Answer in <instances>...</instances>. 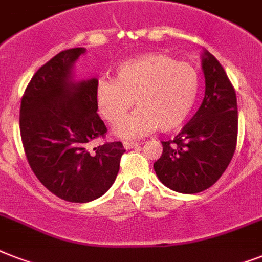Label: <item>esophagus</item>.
<instances>
[{
	"instance_id": "34e87169",
	"label": "esophagus",
	"mask_w": 262,
	"mask_h": 262,
	"mask_svg": "<svg viewBox=\"0 0 262 262\" xmlns=\"http://www.w3.org/2000/svg\"><path fill=\"white\" fill-rule=\"evenodd\" d=\"M140 144L136 143V141H123V147L125 149H132V148H137Z\"/></svg>"
}]
</instances>
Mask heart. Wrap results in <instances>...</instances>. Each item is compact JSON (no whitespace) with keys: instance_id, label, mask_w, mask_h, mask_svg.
Returning <instances> with one entry per match:
<instances>
[{"instance_id":"heart-1","label":"heart","mask_w":262,"mask_h":262,"mask_svg":"<svg viewBox=\"0 0 262 262\" xmlns=\"http://www.w3.org/2000/svg\"><path fill=\"white\" fill-rule=\"evenodd\" d=\"M197 94L199 76L190 63L175 62L164 54H148L118 65L115 80H99L95 100L103 118L115 125L135 100L139 108L119 122L114 133L136 139L156 127L162 132L178 129L190 114Z\"/></svg>"}]
</instances>
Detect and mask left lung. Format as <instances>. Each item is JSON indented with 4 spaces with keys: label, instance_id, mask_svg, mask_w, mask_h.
<instances>
[{
    "label": "left lung",
    "instance_id": "obj_1",
    "mask_svg": "<svg viewBox=\"0 0 262 262\" xmlns=\"http://www.w3.org/2000/svg\"><path fill=\"white\" fill-rule=\"evenodd\" d=\"M205 96L194 117L175 136L162 141L163 152L154 163L158 178L185 194L211 187L231 162L238 139L236 94L220 62L203 55Z\"/></svg>",
    "mask_w": 262,
    "mask_h": 262
}]
</instances>
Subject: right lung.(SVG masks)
I'll list each match as a JSON object with an SVG mask.
<instances>
[{"mask_svg": "<svg viewBox=\"0 0 262 262\" xmlns=\"http://www.w3.org/2000/svg\"><path fill=\"white\" fill-rule=\"evenodd\" d=\"M84 47L63 50L36 71L20 106V135L31 170L43 186L69 203H88L114 183L125 152L121 141L94 151L88 143L104 139L99 114L98 80L72 81V67Z\"/></svg>", "mask_w": 262, "mask_h": 262, "instance_id": "obj_1", "label": "right lung"}]
</instances>
